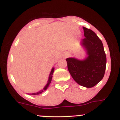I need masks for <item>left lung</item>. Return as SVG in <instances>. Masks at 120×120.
Listing matches in <instances>:
<instances>
[{"instance_id":"obj_1","label":"left lung","mask_w":120,"mask_h":120,"mask_svg":"<svg viewBox=\"0 0 120 120\" xmlns=\"http://www.w3.org/2000/svg\"><path fill=\"white\" fill-rule=\"evenodd\" d=\"M85 38L81 45L87 57L83 60L70 57L66 59L68 69L74 80L81 86L93 87L103 79L107 58L102 42L91 30L83 27Z\"/></svg>"}]
</instances>
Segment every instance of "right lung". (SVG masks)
Instances as JSON below:
<instances>
[{"instance_id": "obj_1", "label": "right lung", "mask_w": 120, "mask_h": 120, "mask_svg": "<svg viewBox=\"0 0 120 120\" xmlns=\"http://www.w3.org/2000/svg\"><path fill=\"white\" fill-rule=\"evenodd\" d=\"M53 71H54V68H52L50 74H49V80H48V81H47V83L46 84V86H45V87L43 88V90H41V91H39L37 92V93H32V94H28L33 95H39V94H42L43 92L44 91L46 90L47 89V88H48V87H49V84H50L51 82L52 78V75H53Z\"/></svg>"}]
</instances>
